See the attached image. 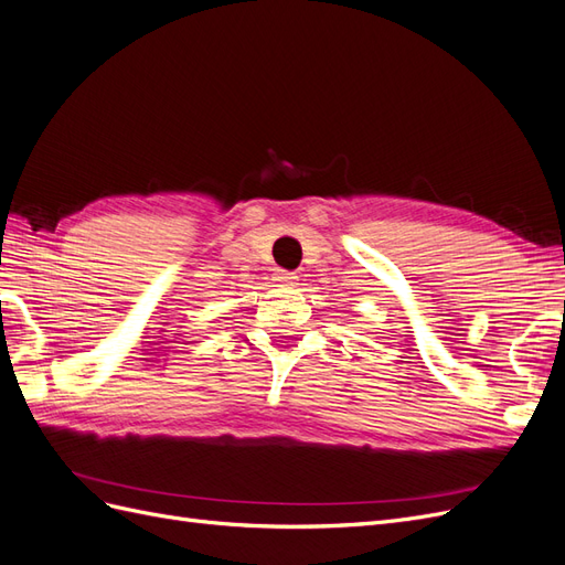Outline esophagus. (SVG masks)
Wrapping results in <instances>:
<instances>
[{
	"label": "esophagus",
	"mask_w": 565,
	"mask_h": 565,
	"mask_svg": "<svg viewBox=\"0 0 565 565\" xmlns=\"http://www.w3.org/2000/svg\"><path fill=\"white\" fill-rule=\"evenodd\" d=\"M273 280H276L278 285H295L297 276H295V273H289V270H276V276H273Z\"/></svg>",
	"instance_id": "esophagus-1"
}]
</instances>
